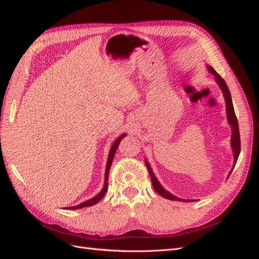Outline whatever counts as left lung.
I'll return each mask as SVG.
<instances>
[{"instance_id":"8db88e82","label":"left lung","mask_w":259,"mask_h":259,"mask_svg":"<svg viewBox=\"0 0 259 259\" xmlns=\"http://www.w3.org/2000/svg\"><path fill=\"white\" fill-rule=\"evenodd\" d=\"M207 70L209 71V73H211V74L215 76V81L218 84L219 89H221L222 92H223V95H224V98H225V101H226L227 120H228V123H229V125L231 126V130H232L231 131V149H232V152H233V165H232V168H231V170L229 171V174H228V177H229L230 174H231V171L234 168V166H236V163L238 161L239 154H240V151H241L239 124H238L236 113H234V109H233V105H232V99H231V94H230V91L228 89V86H227V84H226V82H225V80L223 79V77L219 75L215 71V70L213 69V67L207 66ZM145 163H146V166L148 168L149 175H150V177H151V182H152L154 190L158 192L160 195H162L163 198L171 200V201H182V202H193L194 201V200H184V199L177 198V197H175L174 194H171L167 190L164 189V188L162 187V185L159 183V180L156 179V177L154 176V173H153V170H152V168L150 166V164H149V162L146 159H145Z\"/></svg>"}]
</instances>
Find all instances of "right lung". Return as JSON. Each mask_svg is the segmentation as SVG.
I'll return each instance as SVG.
<instances>
[{"mask_svg": "<svg viewBox=\"0 0 259 259\" xmlns=\"http://www.w3.org/2000/svg\"><path fill=\"white\" fill-rule=\"evenodd\" d=\"M125 136H126V134H125V133H124V134L120 135L119 137H117V138L114 140L113 145H112L111 148H110V151H109V155H108L107 165H106V171H105V183H104V187H103V189H101V191H100L97 195H95V197H94V198H92V199H90V200H88V201H85V202L81 203V204H79V205L67 207V209H79V208H83V207L92 206V205H94V204H96V203H98L101 199L104 198V195L106 194V192H107V190H108V176H109V170H110L111 164H112V161H113V156H114V154H115V151H116L117 147H119V145H120V143H121V140H122Z\"/></svg>", "mask_w": 259, "mask_h": 259, "instance_id": "obj_1", "label": "right lung"}]
</instances>
